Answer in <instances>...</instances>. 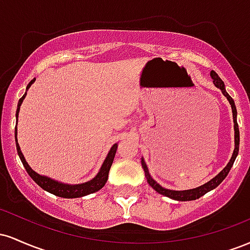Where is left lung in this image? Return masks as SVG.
Instances as JSON below:
<instances>
[{
	"instance_id": "obj_1",
	"label": "left lung",
	"mask_w": 250,
	"mask_h": 250,
	"mask_svg": "<svg viewBox=\"0 0 250 250\" xmlns=\"http://www.w3.org/2000/svg\"><path fill=\"white\" fill-rule=\"evenodd\" d=\"M210 77H211V80H213V83H214L215 87L219 88L220 90L222 91L223 95L227 97L228 102L230 103L231 111H233L234 143H235V148H234L233 155H231L230 160H229V162L227 163L226 167L223 168L222 170H221L220 173L216 175V176L213 177V179H211L210 181H208V182L205 183V185L200 186V187H196V188H193V189H187V190H171V189L163 188L162 186H160L159 183H157L156 181H155L153 177H151V175L149 174L147 163L145 162L143 157H141V165H142L143 170H145L146 179H147V182L149 183V186H150V187L153 188L155 191H157V193H159V194L163 195V196H167V197H169V199H171V200H175V201H193V200L200 199L201 196H203V195H205V194H207L208 191L213 190V189L216 188L217 186H219L220 183L226 179V176H227V175H228L229 170H230V168L233 167V165H234V162H235V159H236L237 154H239L240 131H239V125H237V119H236V117H237V111H236V107H235V102H234V100L230 97V95H229V94L226 91L225 83H223L222 80L220 79L219 75H217V74L215 73L214 70L210 71Z\"/></svg>"
}]
</instances>
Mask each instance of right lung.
Segmentation results:
<instances>
[{"instance_id":"obj_1","label":"right lung","mask_w":250,"mask_h":250,"mask_svg":"<svg viewBox=\"0 0 250 250\" xmlns=\"http://www.w3.org/2000/svg\"><path fill=\"white\" fill-rule=\"evenodd\" d=\"M35 82V79L31 80L29 84L27 85V89H25L24 95L20 99L19 104H17V110H16V120L19 119V113H20V107H21L22 102H23L24 97L27 96L28 89L30 88V85ZM15 141H16V149L17 154H19L20 159H21L22 163H23L25 170L29 174V176L33 179L37 185L40 186L42 189H44L48 193L56 195L59 197H64V199H76V197H82L85 196V195L93 194L95 191H99L103 186L105 185L108 180V174L109 170H110L111 165H113L114 157H115L116 150H117V143L113 145V147L110 148V150L108 151L107 156H105V160L103 161L101 168H100L99 173L96 174L95 177H93L90 181H87L84 183H79V185H69V183H62L59 182V181L51 179V177L44 176V175L37 174L36 171H34L33 169L30 168V166L28 165V162L25 161L23 154H22L21 148H20L19 142H17V125L15 128Z\"/></svg>"}]
</instances>
